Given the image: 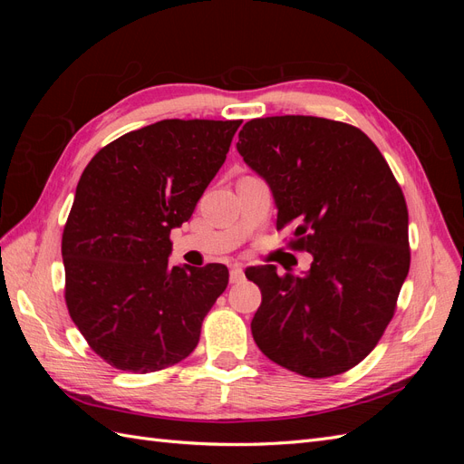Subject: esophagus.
<instances>
[{"mask_svg": "<svg viewBox=\"0 0 464 464\" xmlns=\"http://www.w3.org/2000/svg\"><path fill=\"white\" fill-rule=\"evenodd\" d=\"M244 266L240 265V263H234L232 266H230V283L232 285H236V283H242L244 280Z\"/></svg>", "mask_w": 464, "mask_h": 464, "instance_id": "esophagus-1", "label": "esophagus"}]
</instances>
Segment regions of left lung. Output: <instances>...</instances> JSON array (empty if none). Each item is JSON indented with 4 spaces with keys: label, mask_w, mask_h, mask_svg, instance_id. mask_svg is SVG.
Wrapping results in <instances>:
<instances>
[{
    "label": "left lung",
    "mask_w": 464,
    "mask_h": 464,
    "mask_svg": "<svg viewBox=\"0 0 464 464\" xmlns=\"http://www.w3.org/2000/svg\"><path fill=\"white\" fill-rule=\"evenodd\" d=\"M269 184L276 228L314 256L304 276L275 265L246 271L261 305L251 334L278 366L331 377L366 358L395 315L409 275V208L372 139L354 125L314 116L257 118L236 145Z\"/></svg>",
    "instance_id": "1"
}]
</instances>
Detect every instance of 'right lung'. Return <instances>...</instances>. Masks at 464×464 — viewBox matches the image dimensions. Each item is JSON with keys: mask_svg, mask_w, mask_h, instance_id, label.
I'll use <instances>...</instances> for the list:
<instances>
[{"mask_svg": "<svg viewBox=\"0 0 464 464\" xmlns=\"http://www.w3.org/2000/svg\"><path fill=\"white\" fill-rule=\"evenodd\" d=\"M242 120H162L98 150L62 236L65 304L111 368L150 373L188 358L228 285L220 263L172 266L170 232L193 215Z\"/></svg>", "mask_w": 464, "mask_h": 464, "instance_id": "right-lung-1", "label": "right lung"}]
</instances>
